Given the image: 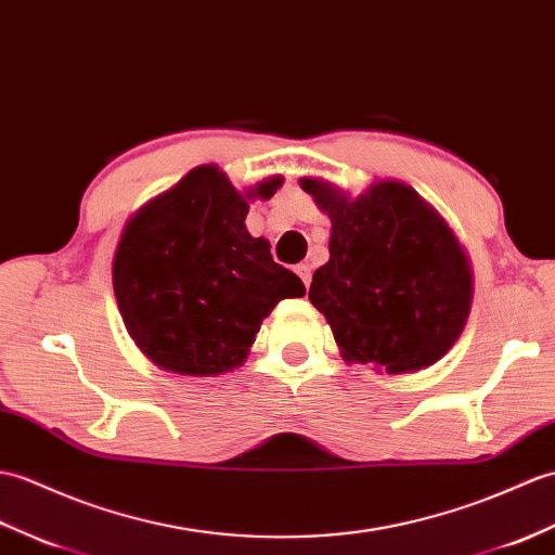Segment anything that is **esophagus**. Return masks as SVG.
Masks as SVG:
<instances>
[{
  "mask_svg": "<svg viewBox=\"0 0 555 555\" xmlns=\"http://www.w3.org/2000/svg\"><path fill=\"white\" fill-rule=\"evenodd\" d=\"M295 274L302 279L305 286H309V281H312V267H309V264H298V267H295Z\"/></svg>",
  "mask_w": 555,
  "mask_h": 555,
  "instance_id": "34e87169",
  "label": "esophagus"
}]
</instances>
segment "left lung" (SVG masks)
Returning <instances> with one entry per match:
<instances>
[{"label": "left lung", "instance_id": "8db88e82", "mask_svg": "<svg viewBox=\"0 0 555 555\" xmlns=\"http://www.w3.org/2000/svg\"><path fill=\"white\" fill-rule=\"evenodd\" d=\"M300 186L331 217L328 262L309 286L345 359L385 373L421 371L456 343L473 274L454 231L395 179L350 198L324 179Z\"/></svg>", "mask_w": 555, "mask_h": 555}]
</instances>
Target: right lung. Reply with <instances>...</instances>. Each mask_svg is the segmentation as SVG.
Listing matches in <instances>:
<instances>
[{
	"instance_id": "obj_1",
	"label": "right lung",
	"mask_w": 555,
	"mask_h": 555,
	"mask_svg": "<svg viewBox=\"0 0 555 555\" xmlns=\"http://www.w3.org/2000/svg\"><path fill=\"white\" fill-rule=\"evenodd\" d=\"M272 177L246 196L215 165L191 170L127 222L113 291L127 333L153 364L217 376L246 362L262 319L305 283L246 229L248 198H272Z\"/></svg>"
}]
</instances>
